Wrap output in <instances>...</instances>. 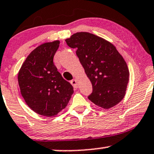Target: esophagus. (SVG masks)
I'll return each instance as SVG.
<instances>
[{
    "mask_svg": "<svg viewBox=\"0 0 154 154\" xmlns=\"http://www.w3.org/2000/svg\"><path fill=\"white\" fill-rule=\"evenodd\" d=\"M71 84L73 85L74 88H78V81H77V80H72L71 81Z\"/></svg>",
    "mask_w": 154,
    "mask_h": 154,
    "instance_id": "1",
    "label": "esophagus"
}]
</instances>
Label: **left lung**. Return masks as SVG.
<instances>
[{
    "label": "left lung",
    "instance_id": "obj_1",
    "mask_svg": "<svg viewBox=\"0 0 154 154\" xmlns=\"http://www.w3.org/2000/svg\"><path fill=\"white\" fill-rule=\"evenodd\" d=\"M76 48L77 57L91 80L93 92L88 99L104 109L114 107L126 94L129 72L116 47L107 40L88 32H79L66 39Z\"/></svg>",
    "mask_w": 154,
    "mask_h": 154
}]
</instances>
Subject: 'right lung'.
I'll return each instance as SVG.
<instances>
[{
  "instance_id": "right-lung-1",
  "label": "right lung",
  "mask_w": 154,
  "mask_h": 154,
  "mask_svg": "<svg viewBox=\"0 0 154 154\" xmlns=\"http://www.w3.org/2000/svg\"><path fill=\"white\" fill-rule=\"evenodd\" d=\"M60 42H47L29 54L18 73V83L27 105L37 114L56 116L67 106L74 93L62 77L53 58Z\"/></svg>"
}]
</instances>
